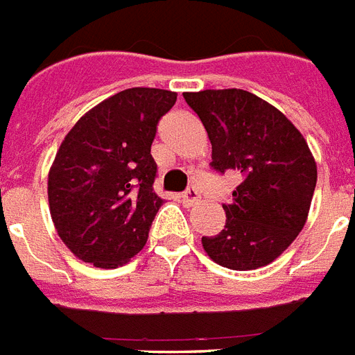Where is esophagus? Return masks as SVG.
<instances>
[{"instance_id":"esophagus-1","label":"esophagus","mask_w":355,"mask_h":355,"mask_svg":"<svg viewBox=\"0 0 355 355\" xmlns=\"http://www.w3.org/2000/svg\"><path fill=\"white\" fill-rule=\"evenodd\" d=\"M198 198H200V194H198V191H196L194 187H191V189H187L183 194H181V200L185 201V203H189V205H192V203H196L198 201Z\"/></svg>"}]
</instances>
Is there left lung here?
Wrapping results in <instances>:
<instances>
[{"label": "left lung", "instance_id": "left-lung-1", "mask_svg": "<svg viewBox=\"0 0 355 355\" xmlns=\"http://www.w3.org/2000/svg\"><path fill=\"white\" fill-rule=\"evenodd\" d=\"M212 144L211 166L234 170L240 185L223 203L225 229L203 236L207 254L223 268L268 266L302 231L317 183L306 139L269 102L243 89L183 93Z\"/></svg>", "mask_w": 355, "mask_h": 355}]
</instances>
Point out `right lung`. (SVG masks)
<instances>
[{"mask_svg": "<svg viewBox=\"0 0 355 355\" xmlns=\"http://www.w3.org/2000/svg\"><path fill=\"white\" fill-rule=\"evenodd\" d=\"M175 98L155 87L124 89L89 110L62 141L47 180L49 211L82 262L119 268L144 248L163 205L150 148Z\"/></svg>", "mask_w": 355, "mask_h": 355, "instance_id": "add662e5", "label": "right lung"}]
</instances>
